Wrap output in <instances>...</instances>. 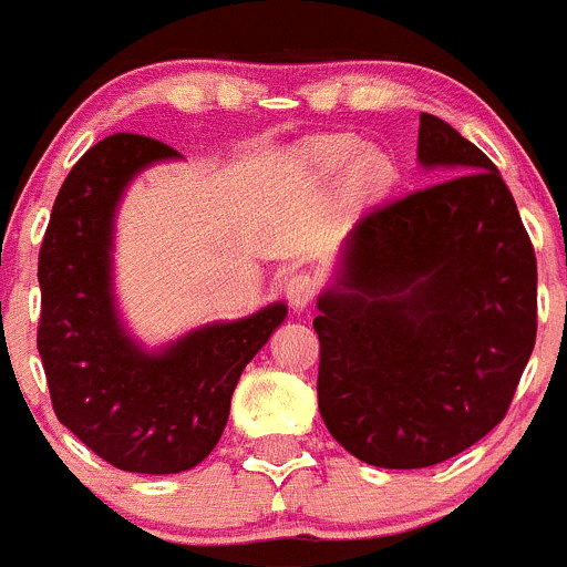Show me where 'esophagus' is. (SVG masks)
<instances>
[{
    "label": "esophagus",
    "mask_w": 567,
    "mask_h": 567,
    "mask_svg": "<svg viewBox=\"0 0 567 567\" xmlns=\"http://www.w3.org/2000/svg\"><path fill=\"white\" fill-rule=\"evenodd\" d=\"M317 291H319V281L317 276H311V272H295V276L286 281V297H289L291 308H297V311L311 306Z\"/></svg>",
    "instance_id": "obj_1"
}]
</instances>
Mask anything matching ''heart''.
I'll use <instances>...</instances> for the list:
<instances>
[{"label": "heart", "mask_w": 567, "mask_h": 567, "mask_svg": "<svg viewBox=\"0 0 567 567\" xmlns=\"http://www.w3.org/2000/svg\"><path fill=\"white\" fill-rule=\"evenodd\" d=\"M358 154H361V143H355L350 137H322L313 140L306 148L308 162L319 173H324V176H336V173L347 171L358 158ZM391 173H394V167H391L389 156L380 154V151H367L355 163L352 184L361 193H378V189H383L391 182Z\"/></svg>", "instance_id": "1"}]
</instances>
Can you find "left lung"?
<instances>
[{"label": "left lung", "mask_w": 567, "mask_h": 567, "mask_svg": "<svg viewBox=\"0 0 567 567\" xmlns=\"http://www.w3.org/2000/svg\"><path fill=\"white\" fill-rule=\"evenodd\" d=\"M419 162L446 178L361 217L313 319L324 427L380 468H427L485 439L537 333L535 248L502 173L427 112Z\"/></svg>", "instance_id": "8db88e82"}]
</instances>
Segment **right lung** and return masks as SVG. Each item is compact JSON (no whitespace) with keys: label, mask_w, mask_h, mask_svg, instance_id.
<instances>
[{"label":"right lung","mask_w":567,"mask_h":567,"mask_svg":"<svg viewBox=\"0 0 567 567\" xmlns=\"http://www.w3.org/2000/svg\"><path fill=\"white\" fill-rule=\"evenodd\" d=\"M178 156L143 134L95 143L60 187L38 256V352L54 413L101 461L134 474L187 472L215 450L239 374L286 317L272 302L156 352L123 330L112 295L117 200L143 167Z\"/></svg>","instance_id":"obj_1"}]
</instances>
